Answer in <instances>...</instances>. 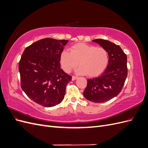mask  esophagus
Listing matches in <instances>:
<instances>
[{
    "label": "esophagus",
    "mask_w": 148,
    "mask_h": 148,
    "mask_svg": "<svg viewBox=\"0 0 148 148\" xmlns=\"http://www.w3.org/2000/svg\"><path fill=\"white\" fill-rule=\"evenodd\" d=\"M77 77H76V76H73L72 77V78H71V79H72V80L73 81H74V80H75V79H77Z\"/></svg>",
    "instance_id": "34e87169"
}]
</instances>
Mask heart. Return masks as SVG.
Listing matches in <instances>:
<instances>
[{"label": "heart", "instance_id": "1", "mask_svg": "<svg viewBox=\"0 0 148 148\" xmlns=\"http://www.w3.org/2000/svg\"><path fill=\"white\" fill-rule=\"evenodd\" d=\"M70 51H62L60 56L61 66L66 73L70 72L79 64L78 73L96 77L104 72L109 64V52L104 47L80 42L71 46Z\"/></svg>", "mask_w": 148, "mask_h": 148}]
</instances>
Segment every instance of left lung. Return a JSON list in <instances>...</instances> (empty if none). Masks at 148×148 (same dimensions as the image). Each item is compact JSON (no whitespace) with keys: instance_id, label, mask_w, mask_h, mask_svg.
Wrapping results in <instances>:
<instances>
[{"instance_id":"left-lung-1","label":"left lung","mask_w":148,"mask_h":148,"mask_svg":"<svg viewBox=\"0 0 148 148\" xmlns=\"http://www.w3.org/2000/svg\"><path fill=\"white\" fill-rule=\"evenodd\" d=\"M92 41L107 49L109 61L100 77L88 79L83 95L89 101L104 102L117 96L122 90L128 74L127 57L119 45L109 41L97 39Z\"/></svg>"}]
</instances>
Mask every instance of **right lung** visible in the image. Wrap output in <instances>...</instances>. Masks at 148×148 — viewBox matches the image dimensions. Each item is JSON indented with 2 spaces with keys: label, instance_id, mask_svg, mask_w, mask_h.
<instances>
[{
  "label": "right lung",
  "instance_id": "add662e5",
  "mask_svg": "<svg viewBox=\"0 0 148 148\" xmlns=\"http://www.w3.org/2000/svg\"><path fill=\"white\" fill-rule=\"evenodd\" d=\"M68 41L42 39L26 47L21 56L18 65L21 89L39 105L51 107L64 99L71 77L60 69V56Z\"/></svg>",
  "mask_w": 148,
  "mask_h": 148
}]
</instances>
